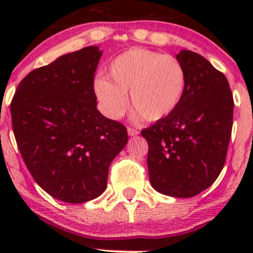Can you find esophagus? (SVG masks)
<instances>
[{
  "mask_svg": "<svg viewBox=\"0 0 253 253\" xmlns=\"http://www.w3.org/2000/svg\"><path fill=\"white\" fill-rule=\"evenodd\" d=\"M138 134H139V130H137V129L130 128V126H129V128H128V135H129V137H137Z\"/></svg>",
  "mask_w": 253,
  "mask_h": 253,
  "instance_id": "obj_1",
  "label": "esophagus"
}]
</instances>
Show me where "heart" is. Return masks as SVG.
<instances>
[{
    "instance_id": "b5f03b06",
    "label": "heart",
    "mask_w": 253,
    "mask_h": 253,
    "mask_svg": "<svg viewBox=\"0 0 253 253\" xmlns=\"http://www.w3.org/2000/svg\"><path fill=\"white\" fill-rule=\"evenodd\" d=\"M108 78L93 82L96 97L111 119H119L128 109L129 91L137 116L158 122L180 105L186 87V72L178 59L158 51L133 48L116 58L107 69Z\"/></svg>"
}]
</instances>
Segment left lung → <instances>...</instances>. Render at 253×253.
I'll use <instances>...</instances> for the list:
<instances>
[{
    "instance_id": "obj_1",
    "label": "left lung",
    "mask_w": 253,
    "mask_h": 253,
    "mask_svg": "<svg viewBox=\"0 0 253 253\" xmlns=\"http://www.w3.org/2000/svg\"><path fill=\"white\" fill-rule=\"evenodd\" d=\"M186 72L180 105L143 129L149 181L158 193L191 198L208 189L224 166L233 125V95L227 78L203 55L181 50Z\"/></svg>"
}]
</instances>
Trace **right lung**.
I'll return each instance as SVG.
<instances>
[{
    "mask_svg": "<svg viewBox=\"0 0 253 253\" xmlns=\"http://www.w3.org/2000/svg\"><path fill=\"white\" fill-rule=\"evenodd\" d=\"M101 54L99 46H86L31 71L11 101L13 134L31 176L69 204L104 193L110 163L128 143L124 125L96 107Z\"/></svg>",
    "mask_w": 253,
    "mask_h": 253,
    "instance_id": "add662e5",
    "label": "right lung"
}]
</instances>
